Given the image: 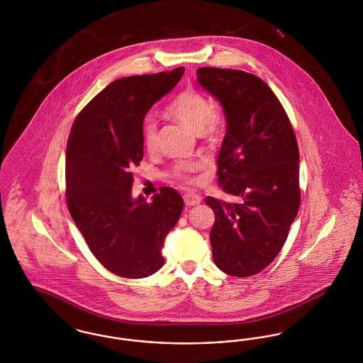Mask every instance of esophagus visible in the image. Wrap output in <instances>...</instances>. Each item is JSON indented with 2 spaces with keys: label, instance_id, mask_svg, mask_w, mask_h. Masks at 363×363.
<instances>
[{
  "label": "esophagus",
  "instance_id": "34e87169",
  "mask_svg": "<svg viewBox=\"0 0 363 363\" xmlns=\"http://www.w3.org/2000/svg\"><path fill=\"white\" fill-rule=\"evenodd\" d=\"M184 201H185V204L186 206H197V204H200L201 203V197L199 196V194H194V193H186L185 196H184Z\"/></svg>",
  "mask_w": 363,
  "mask_h": 363
}]
</instances>
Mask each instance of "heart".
<instances>
[{
  "mask_svg": "<svg viewBox=\"0 0 363 363\" xmlns=\"http://www.w3.org/2000/svg\"><path fill=\"white\" fill-rule=\"evenodd\" d=\"M166 111L194 132H203L209 136L215 135L223 123L222 111L218 107L211 106L207 98L193 88H186L175 95L173 101L167 104ZM141 135L144 145L148 150H154L156 144V122L152 118L147 117L144 120ZM197 167L199 163L182 162L177 164V173L186 178V175L194 172Z\"/></svg>",
  "mask_w": 363,
  "mask_h": 363,
  "instance_id": "1",
  "label": "heart"
}]
</instances>
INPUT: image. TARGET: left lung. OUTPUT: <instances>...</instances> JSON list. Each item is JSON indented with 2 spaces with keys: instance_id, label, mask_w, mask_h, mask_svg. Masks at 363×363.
Here are the masks:
<instances>
[{
  "instance_id": "left-lung-1",
  "label": "left lung",
  "mask_w": 363,
  "mask_h": 363,
  "mask_svg": "<svg viewBox=\"0 0 363 363\" xmlns=\"http://www.w3.org/2000/svg\"><path fill=\"white\" fill-rule=\"evenodd\" d=\"M197 82L225 113L218 175L234 199H206L215 212L212 257L227 275L250 277L275 259L298 213L296 138L277 95L257 76L208 67L197 70Z\"/></svg>"
}]
</instances>
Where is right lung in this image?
Masks as SVG:
<instances>
[{"label":"right lung","instance_id":"obj_1","mask_svg":"<svg viewBox=\"0 0 363 363\" xmlns=\"http://www.w3.org/2000/svg\"><path fill=\"white\" fill-rule=\"evenodd\" d=\"M184 70L181 67L110 83L80 111L70 129V215L92 255L118 277L140 279L162 268L164 240L184 209L181 194L166 186L151 203L143 196L133 199L130 173L143 160L144 117L177 86Z\"/></svg>","mask_w":363,"mask_h":363}]
</instances>
